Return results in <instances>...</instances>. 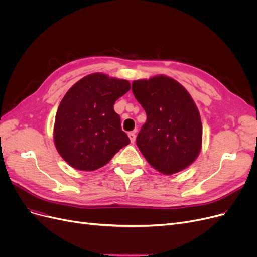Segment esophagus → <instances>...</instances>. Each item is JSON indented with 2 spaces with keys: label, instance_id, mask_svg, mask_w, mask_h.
<instances>
[{
  "label": "esophagus",
  "instance_id": "esophagus-1",
  "mask_svg": "<svg viewBox=\"0 0 257 257\" xmlns=\"http://www.w3.org/2000/svg\"><path fill=\"white\" fill-rule=\"evenodd\" d=\"M127 135H128V137H130L131 143H134L135 139H136V132H135V131H134V132H130V133H128Z\"/></svg>",
  "mask_w": 257,
  "mask_h": 257
}]
</instances>
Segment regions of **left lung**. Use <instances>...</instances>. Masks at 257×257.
Masks as SVG:
<instances>
[{
  "instance_id": "obj_1",
  "label": "left lung",
  "mask_w": 257,
  "mask_h": 257,
  "mask_svg": "<svg viewBox=\"0 0 257 257\" xmlns=\"http://www.w3.org/2000/svg\"><path fill=\"white\" fill-rule=\"evenodd\" d=\"M132 91L147 114L136 138L147 162L164 175L189 167L203 142L200 114L190 93L165 75L135 80Z\"/></svg>"
}]
</instances>
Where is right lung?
<instances>
[{"label":"right lung","instance_id":"add662e5","mask_svg":"<svg viewBox=\"0 0 257 257\" xmlns=\"http://www.w3.org/2000/svg\"><path fill=\"white\" fill-rule=\"evenodd\" d=\"M130 89L127 80L94 73L66 92L57 110L53 141L67 164L91 172L130 144L120 115L113 110L115 100Z\"/></svg>","mask_w":257,"mask_h":257}]
</instances>
